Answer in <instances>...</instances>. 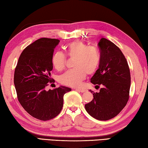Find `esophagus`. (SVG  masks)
<instances>
[{
	"instance_id": "obj_1",
	"label": "esophagus",
	"mask_w": 148,
	"mask_h": 148,
	"mask_svg": "<svg viewBox=\"0 0 148 148\" xmlns=\"http://www.w3.org/2000/svg\"><path fill=\"white\" fill-rule=\"evenodd\" d=\"M76 91H79V92H84L85 91H86V89H80V88H79V89H76Z\"/></svg>"
}]
</instances>
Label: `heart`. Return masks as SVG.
Segmentation results:
<instances>
[{
  "instance_id": "obj_1",
  "label": "heart",
  "mask_w": 148,
  "mask_h": 148,
  "mask_svg": "<svg viewBox=\"0 0 148 148\" xmlns=\"http://www.w3.org/2000/svg\"><path fill=\"white\" fill-rule=\"evenodd\" d=\"M66 55L74 59L75 69L67 71L60 77L61 83L66 86L77 87L86 79L87 74H94L101 62V54L96 47L89 46L82 41H75L66 47ZM52 64L57 71L64 69L66 64V55L56 51L52 56Z\"/></svg>"
}]
</instances>
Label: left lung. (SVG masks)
<instances>
[{"label":"left lung","instance_id":"obj_1","mask_svg":"<svg viewBox=\"0 0 148 148\" xmlns=\"http://www.w3.org/2000/svg\"><path fill=\"white\" fill-rule=\"evenodd\" d=\"M101 62L91 82L101 86L93 99L85 105L86 111L94 118L106 121L116 117L126 106L129 98L131 74L126 58L118 47L106 38L99 42Z\"/></svg>","mask_w":148,"mask_h":148}]
</instances>
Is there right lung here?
<instances>
[{
	"label": "right lung",
	"instance_id": "1",
	"mask_svg": "<svg viewBox=\"0 0 148 148\" xmlns=\"http://www.w3.org/2000/svg\"><path fill=\"white\" fill-rule=\"evenodd\" d=\"M59 40L42 38L24 49L15 69L14 82L17 99L31 116L47 121L58 116L63 106V97L71 91L61 86L46 91L53 69L51 59Z\"/></svg>",
	"mask_w": 148,
	"mask_h": 148
}]
</instances>
